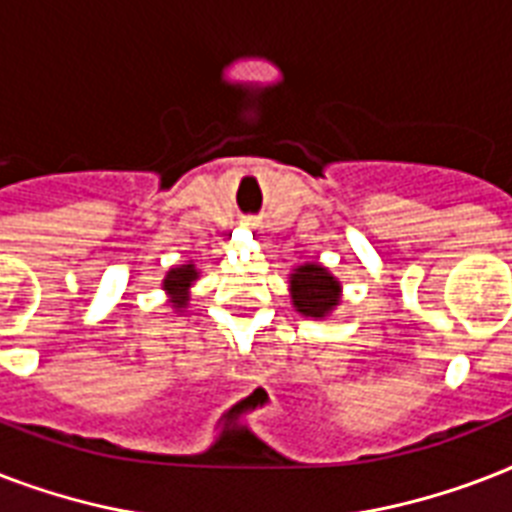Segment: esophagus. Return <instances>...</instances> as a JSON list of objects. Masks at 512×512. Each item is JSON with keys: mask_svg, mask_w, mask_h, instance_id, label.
I'll list each match as a JSON object with an SVG mask.
<instances>
[{"mask_svg": "<svg viewBox=\"0 0 512 512\" xmlns=\"http://www.w3.org/2000/svg\"><path fill=\"white\" fill-rule=\"evenodd\" d=\"M244 225H247V228H255V220H249V217H247V220H244Z\"/></svg>", "mask_w": 512, "mask_h": 512, "instance_id": "1", "label": "esophagus"}]
</instances>
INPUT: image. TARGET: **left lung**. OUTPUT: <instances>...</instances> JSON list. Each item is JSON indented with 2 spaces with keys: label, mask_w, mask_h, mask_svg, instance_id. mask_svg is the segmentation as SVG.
<instances>
[{
  "label": "left lung",
  "mask_w": 512,
  "mask_h": 512,
  "mask_svg": "<svg viewBox=\"0 0 512 512\" xmlns=\"http://www.w3.org/2000/svg\"><path fill=\"white\" fill-rule=\"evenodd\" d=\"M289 292H292V305L297 313L311 316V319H324L340 305V281L319 263L297 265L289 273Z\"/></svg>",
  "instance_id": "obj_1"
}]
</instances>
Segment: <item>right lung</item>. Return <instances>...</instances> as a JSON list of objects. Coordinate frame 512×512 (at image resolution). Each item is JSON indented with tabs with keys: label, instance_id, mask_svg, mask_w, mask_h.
<instances>
[{
	"label": "right lung",
	"instance_id": "1",
	"mask_svg": "<svg viewBox=\"0 0 512 512\" xmlns=\"http://www.w3.org/2000/svg\"><path fill=\"white\" fill-rule=\"evenodd\" d=\"M199 279V271H196V265H177V268H170L167 276H164V292L170 295L172 305H175L177 311L188 305V289H191L193 281Z\"/></svg>",
	"mask_w": 512,
	"mask_h": 512
}]
</instances>
